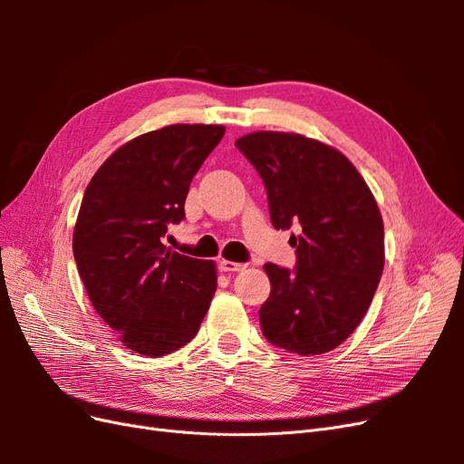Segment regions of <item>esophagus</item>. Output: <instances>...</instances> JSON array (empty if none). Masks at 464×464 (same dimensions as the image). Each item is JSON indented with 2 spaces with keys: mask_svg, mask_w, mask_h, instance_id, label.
I'll list each match as a JSON object with an SVG mask.
<instances>
[{
  "mask_svg": "<svg viewBox=\"0 0 464 464\" xmlns=\"http://www.w3.org/2000/svg\"><path fill=\"white\" fill-rule=\"evenodd\" d=\"M218 266H220V271H224V273H237V271L246 269L244 263H234V261H228V259H222L218 263Z\"/></svg>",
  "mask_w": 464,
  "mask_h": 464,
  "instance_id": "esophagus-1",
  "label": "esophagus"
}]
</instances>
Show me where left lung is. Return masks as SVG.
Returning a JSON list of instances; mask_svg holds the SVG:
<instances>
[{"label": "left lung", "instance_id": "1", "mask_svg": "<svg viewBox=\"0 0 464 464\" xmlns=\"http://www.w3.org/2000/svg\"><path fill=\"white\" fill-rule=\"evenodd\" d=\"M236 147L259 172L271 222L296 228V269L266 263L271 296L261 305L265 339L292 354H325L366 315L385 265L383 218L360 172L341 150L300 133L256 131Z\"/></svg>", "mask_w": 464, "mask_h": 464}]
</instances>
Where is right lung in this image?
Segmentation results:
<instances>
[{
    "mask_svg": "<svg viewBox=\"0 0 464 464\" xmlns=\"http://www.w3.org/2000/svg\"><path fill=\"white\" fill-rule=\"evenodd\" d=\"M222 135V125L205 123L139 135L110 154L82 195L79 276L98 315L137 354L188 344L215 296V263L166 249L162 237L184 220L191 179Z\"/></svg>",
    "mask_w": 464,
    "mask_h": 464,
    "instance_id": "obj_1",
    "label": "right lung"
}]
</instances>
